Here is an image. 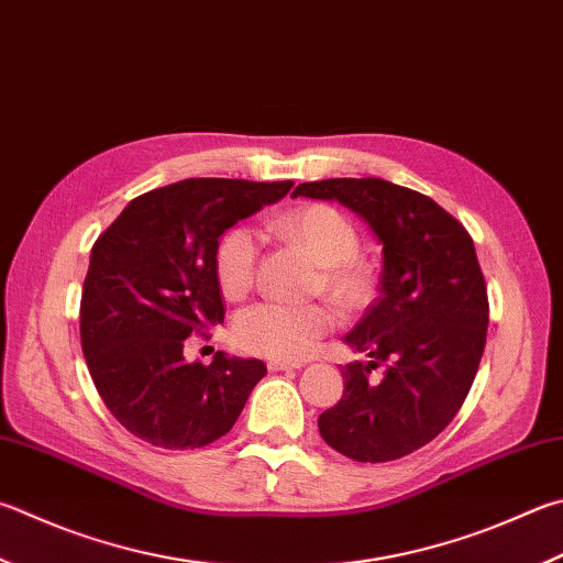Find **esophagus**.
Listing matches in <instances>:
<instances>
[{"label": "esophagus", "mask_w": 563, "mask_h": 563, "mask_svg": "<svg viewBox=\"0 0 563 563\" xmlns=\"http://www.w3.org/2000/svg\"><path fill=\"white\" fill-rule=\"evenodd\" d=\"M302 364H295V362H268V369L271 372H290V369H300Z\"/></svg>", "instance_id": "34e87169"}]
</instances>
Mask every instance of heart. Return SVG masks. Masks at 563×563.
I'll list each match as a JSON object with an SVG mask.
<instances>
[{"label": "heart", "instance_id": "b5f03b06", "mask_svg": "<svg viewBox=\"0 0 563 563\" xmlns=\"http://www.w3.org/2000/svg\"><path fill=\"white\" fill-rule=\"evenodd\" d=\"M278 231L298 241L322 265V283L344 305H362L374 292V273L356 258L360 231L342 211L327 203H308L278 221ZM258 236L246 223H236L221 233L213 249V271L219 288L229 298H243L255 280ZM336 314L330 305L258 302L243 310L233 322V340L243 352L268 360H305L322 336L334 330Z\"/></svg>", "mask_w": 563, "mask_h": 563}]
</instances>
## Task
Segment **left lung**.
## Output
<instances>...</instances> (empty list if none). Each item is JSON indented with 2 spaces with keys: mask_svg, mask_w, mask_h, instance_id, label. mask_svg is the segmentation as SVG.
I'll return each instance as SVG.
<instances>
[{
  "mask_svg": "<svg viewBox=\"0 0 563 563\" xmlns=\"http://www.w3.org/2000/svg\"><path fill=\"white\" fill-rule=\"evenodd\" d=\"M292 197L340 201L384 253L382 295L344 336L372 362L342 366L344 394L317 418L320 435L356 463L413 453L453 421L483 360L489 305L475 243L431 197L386 179L305 181Z\"/></svg>",
  "mask_w": 563,
  "mask_h": 563,
  "instance_id": "8db88e82",
  "label": "left lung"
}]
</instances>
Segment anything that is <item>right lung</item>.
Returning a JSON list of instances; mask_svg holds the SVG:
<instances>
[{
    "instance_id": "1",
    "label": "right lung",
    "mask_w": 563,
    "mask_h": 563,
    "mask_svg": "<svg viewBox=\"0 0 563 563\" xmlns=\"http://www.w3.org/2000/svg\"><path fill=\"white\" fill-rule=\"evenodd\" d=\"M292 181L184 179L132 199L100 233L80 298V344L106 406L132 435L187 451L227 435L265 376L217 352L187 364L184 340L223 322L213 249L280 201Z\"/></svg>"
}]
</instances>
